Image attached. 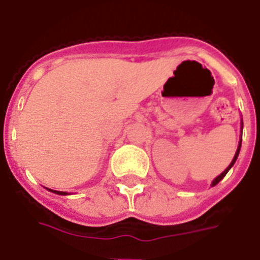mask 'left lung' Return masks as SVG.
<instances>
[{"label": "left lung", "mask_w": 260, "mask_h": 260, "mask_svg": "<svg viewBox=\"0 0 260 260\" xmlns=\"http://www.w3.org/2000/svg\"><path fill=\"white\" fill-rule=\"evenodd\" d=\"M242 131H243V122H242ZM240 147H242V140H240V143H239V147H238V150H236V154H235V156H234V159H232V162H231V165H230V166H228V167H226L225 170L222 171V173L220 174V175H218L217 178H214V179H213V182H212V186L217 185L218 182L221 181L222 178L225 177V174L228 173V171H230V169H231V167L234 166V165H235V162H236V159H238V156H239V152H240Z\"/></svg>", "instance_id": "8db88e82"}]
</instances>
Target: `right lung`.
I'll list each match as a JSON object with an SVG mask.
<instances>
[{
    "label": "right lung",
    "instance_id": "add662e5",
    "mask_svg": "<svg viewBox=\"0 0 260 260\" xmlns=\"http://www.w3.org/2000/svg\"><path fill=\"white\" fill-rule=\"evenodd\" d=\"M50 191H52V193H56V194H60V196H66V191H56V190H51L50 189Z\"/></svg>",
    "mask_w": 260,
    "mask_h": 260
}]
</instances>
